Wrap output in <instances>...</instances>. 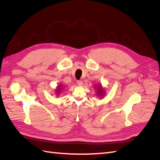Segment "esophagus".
<instances>
[{"mask_svg": "<svg viewBox=\"0 0 160 160\" xmlns=\"http://www.w3.org/2000/svg\"><path fill=\"white\" fill-rule=\"evenodd\" d=\"M77 84H78V86H82V85H83V82L81 81V80H78V81H77Z\"/></svg>", "mask_w": 160, "mask_h": 160, "instance_id": "obj_1", "label": "esophagus"}]
</instances>
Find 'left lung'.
<instances>
[{"mask_svg": "<svg viewBox=\"0 0 160 160\" xmlns=\"http://www.w3.org/2000/svg\"><path fill=\"white\" fill-rule=\"evenodd\" d=\"M98 95H100V96H102L103 94V90L102 89V87L100 86H98Z\"/></svg>", "mask_w": 160, "mask_h": 160, "instance_id": "8db88e82", "label": "left lung"}]
</instances>
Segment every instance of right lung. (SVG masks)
I'll return each mask as SVG.
<instances>
[{"label":"right lung","mask_w":160,"mask_h":160,"mask_svg":"<svg viewBox=\"0 0 160 160\" xmlns=\"http://www.w3.org/2000/svg\"><path fill=\"white\" fill-rule=\"evenodd\" d=\"M61 88H62V86H58L57 87V93H59V92H61Z\"/></svg>","instance_id":"1"}]
</instances>
